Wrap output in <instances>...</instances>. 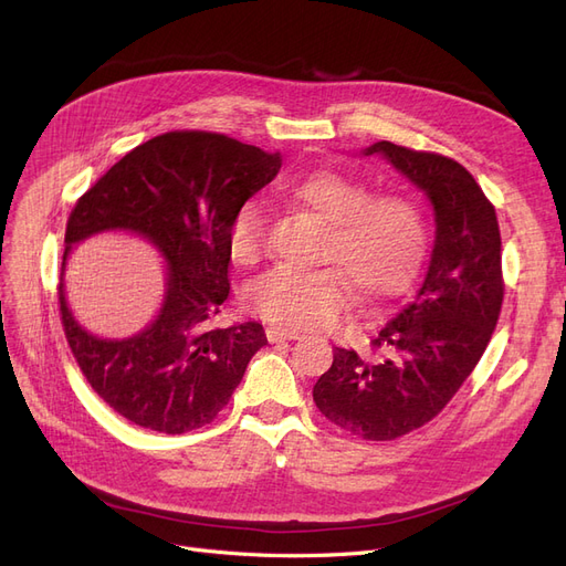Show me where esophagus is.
I'll use <instances>...</instances> for the list:
<instances>
[{
    "mask_svg": "<svg viewBox=\"0 0 566 566\" xmlns=\"http://www.w3.org/2000/svg\"><path fill=\"white\" fill-rule=\"evenodd\" d=\"M300 335L295 333V329L290 327H281V325H269L266 327V339L271 344H279V342H287V339H297Z\"/></svg>",
    "mask_w": 566,
    "mask_h": 566,
    "instance_id": "obj_1",
    "label": "esophagus"
}]
</instances>
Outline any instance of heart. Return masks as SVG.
Segmentation results:
<instances>
[{"mask_svg":"<svg viewBox=\"0 0 566 566\" xmlns=\"http://www.w3.org/2000/svg\"><path fill=\"white\" fill-rule=\"evenodd\" d=\"M285 197L325 224L318 269L276 266L252 281L245 302L264 321L292 329H325L350 304V290L367 302L398 297L417 276L426 252V222L402 193H373L342 170L321 168L285 187ZM227 243L239 264H255L266 250L264 210L243 201L229 220Z\"/></svg>","mask_w":566,"mask_h":566,"instance_id":"heart-1","label":"heart"}]
</instances>
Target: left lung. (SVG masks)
Wrapping results in <instances>:
<instances>
[{
	"label": "left lung",
	"mask_w": 566,
	"mask_h": 566,
	"mask_svg": "<svg viewBox=\"0 0 566 566\" xmlns=\"http://www.w3.org/2000/svg\"><path fill=\"white\" fill-rule=\"evenodd\" d=\"M381 154L436 210L431 264L400 314L373 339V356L335 348L314 386L321 415L363 440H396L436 419L471 377L503 304L501 231L494 203L459 161L388 140Z\"/></svg>",
	"instance_id": "1"
}]
</instances>
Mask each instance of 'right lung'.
<instances>
[{
    "instance_id": "1",
    "label": "right lung",
    "mask_w": 566,
    "mask_h": 566,
    "mask_svg": "<svg viewBox=\"0 0 566 566\" xmlns=\"http://www.w3.org/2000/svg\"><path fill=\"white\" fill-rule=\"evenodd\" d=\"M281 154L222 133L168 130L128 151L74 203L70 245L95 231L130 229L168 260L159 318L130 339L88 335L57 304L72 356L93 391L116 415L149 431L180 436L218 417L266 344L260 323L208 327L229 297V220L276 178Z\"/></svg>"
}]
</instances>
